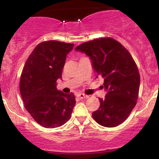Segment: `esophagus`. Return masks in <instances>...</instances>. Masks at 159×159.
<instances>
[{"label": "esophagus", "mask_w": 159, "mask_h": 159, "mask_svg": "<svg viewBox=\"0 0 159 159\" xmlns=\"http://www.w3.org/2000/svg\"><path fill=\"white\" fill-rule=\"evenodd\" d=\"M77 96H78V98H80V99H84V98H88V96H86V95H84V94H81V93L78 94Z\"/></svg>", "instance_id": "esophagus-1"}]
</instances>
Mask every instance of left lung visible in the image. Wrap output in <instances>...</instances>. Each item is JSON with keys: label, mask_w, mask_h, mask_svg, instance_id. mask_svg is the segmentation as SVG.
I'll return each mask as SVG.
<instances>
[{"label": "left lung", "mask_w": 159, "mask_h": 159, "mask_svg": "<svg viewBox=\"0 0 159 159\" xmlns=\"http://www.w3.org/2000/svg\"><path fill=\"white\" fill-rule=\"evenodd\" d=\"M75 51L90 57L93 70L104 78L102 87L107 93L105 98H99L93 119L105 127L123 123L135 106L140 87V74L130 53L112 38L82 43Z\"/></svg>", "instance_id": "1"}]
</instances>
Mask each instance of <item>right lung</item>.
<instances>
[{
	"label": "right lung",
	"mask_w": 159,
	"mask_h": 159,
	"mask_svg": "<svg viewBox=\"0 0 159 159\" xmlns=\"http://www.w3.org/2000/svg\"><path fill=\"white\" fill-rule=\"evenodd\" d=\"M74 44L63 42H43L27 58L20 80V93L25 107L34 120L45 128L63 125L70 119L75 105L73 93L57 89L62 79L66 55Z\"/></svg>",
	"instance_id": "right-lung-1"
}]
</instances>
